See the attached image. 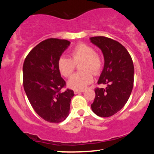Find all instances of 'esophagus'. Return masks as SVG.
Wrapping results in <instances>:
<instances>
[{
  "label": "esophagus",
  "instance_id": "obj_1",
  "mask_svg": "<svg viewBox=\"0 0 154 154\" xmlns=\"http://www.w3.org/2000/svg\"><path fill=\"white\" fill-rule=\"evenodd\" d=\"M83 92H85L84 90H83V91H77V90L74 91V93H75V94H79V93H83Z\"/></svg>",
  "mask_w": 154,
  "mask_h": 154
}]
</instances>
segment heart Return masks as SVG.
I'll return each instance as SVG.
<instances>
[{
	"label": "heart",
	"mask_w": 154,
	"mask_h": 154,
	"mask_svg": "<svg viewBox=\"0 0 154 154\" xmlns=\"http://www.w3.org/2000/svg\"><path fill=\"white\" fill-rule=\"evenodd\" d=\"M72 58L61 56L58 60V68L60 73L65 77H69L73 73L76 64L82 61L80 69L70 77L68 86L77 91H82L87 88L93 80L94 75H98L103 67V61L100 55L95 52V49L85 43H79L71 50Z\"/></svg>",
	"instance_id": "obj_1"
}]
</instances>
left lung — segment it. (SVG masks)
<instances>
[{"instance_id": "1", "label": "left lung", "mask_w": 154, "mask_h": 154, "mask_svg": "<svg viewBox=\"0 0 154 154\" xmlns=\"http://www.w3.org/2000/svg\"><path fill=\"white\" fill-rule=\"evenodd\" d=\"M91 42L101 50L104 57L103 69L98 84L106 88H95L91 109L98 116L109 117L121 110L130 98L133 88L134 66L128 50L112 39L93 37Z\"/></svg>"}]
</instances>
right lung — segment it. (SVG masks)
Here are the masks:
<instances>
[{
	"label": "right lung",
	"mask_w": 154,
	"mask_h": 154,
	"mask_svg": "<svg viewBox=\"0 0 154 154\" xmlns=\"http://www.w3.org/2000/svg\"><path fill=\"white\" fill-rule=\"evenodd\" d=\"M70 45L66 40L49 38L37 45L23 64V85L35 112L44 120L59 123L69 114L74 91H61L66 82L58 68V60Z\"/></svg>",
	"instance_id": "add662e5"
}]
</instances>
